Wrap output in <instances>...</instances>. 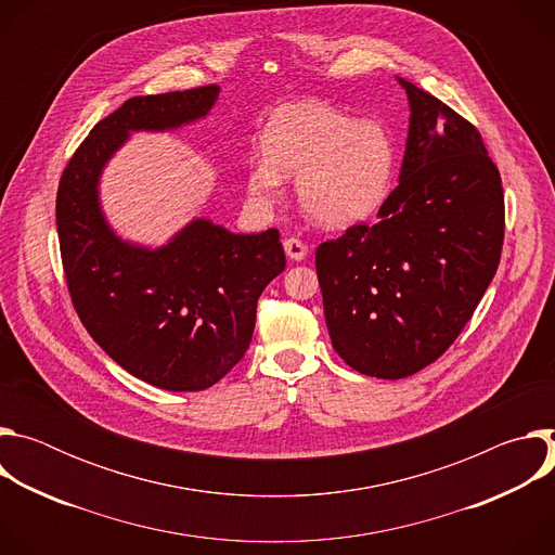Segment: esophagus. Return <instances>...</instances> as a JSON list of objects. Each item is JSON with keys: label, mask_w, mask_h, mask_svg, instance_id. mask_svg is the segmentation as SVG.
Segmentation results:
<instances>
[{"label": "esophagus", "mask_w": 555, "mask_h": 555, "mask_svg": "<svg viewBox=\"0 0 555 555\" xmlns=\"http://www.w3.org/2000/svg\"><path fill=\"white\" fill-rule=\"evenodd\" d=\"M283 248H285V255L292 259V261H302L305 257H307V246L300 242V240H296V236H289V240H285L283 242Z\"/></svg>", "instance_id": "34e87169"}]
</instances>
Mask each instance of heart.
<instances>
[{"label": "heart", "mask_w": 555, "mask_h": 555, "mask_svg": "<svg viewBox=\"0 0 555 555\" xmlns=\"http://www.w3.org/2000/svg\"><path fill=\"white\" fill-rule=\"evenodd\" d=\"M263 157L248 165L246 193L259 208L283 195L296 176V195L309 219L345 228L373 215L395 176V144L377 120H356L321 101L279 107L261 131Z\"/></svg>", "instance_id": "b5f03b06"}]
</instances>
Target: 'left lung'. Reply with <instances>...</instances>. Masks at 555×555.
<instances>
[{
  "mask_svg": "<svg viewBox=\"0 0 555 555\" xmlns=\"http://www.w3.org/2000/svg\"><path fill=\"white\" fill-rule=\"evenodd\" d=\"M398 83L411 109L400 184L377 223L315 248L332 345L379 379L409 377L454 343L496 274L505 230L481 133L406 78Z\"/></svg>",
  "mask_w": 555,
  "mask_h": 555,
  "instance_id": "8db88e82",
  "label": "left lung"
}]
</instances>
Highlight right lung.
I'll list each match as a JSON object with an SVG mask.
<instances>
[{
	"mask_svg": "<svg viewBox=\"0 0 555 555\" xmlns=\"http://www.w3.org/2000/svg\"><path fill=\"white\" fill-rule=\"evenodd\" d=\"M221 88L135 96L76 149L56 193L61 259L78 319L133 377L173 392L219 382L250 347L257 300L285 270L279 230L236 234L206 217L163 246L120 236L101 202V178L133 133L204 120Z\"/></svg>",
	"mask_w": 555,
	"mask_h": 555,
	"instance_id": "right-lung-1",
	"label": "right lung"
}]
</instances>
